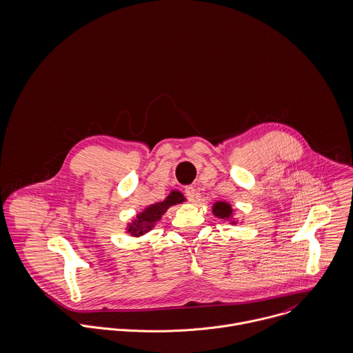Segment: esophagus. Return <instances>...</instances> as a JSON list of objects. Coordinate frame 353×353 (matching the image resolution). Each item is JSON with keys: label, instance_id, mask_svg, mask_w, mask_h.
Segmentation results:
<instances>
[{"label": "esophagus", "instance_id": "obj_1", "mask_svg": "<svg viewBox=\"0 0 353 353\" xmlns=\"http://www.w3.org/2000/svg\"><path fill=\"white\" fill-rule=\"evenodd\" d=\"M185 196L189 201H194V196H196V189L193 186H188L185 189Z\"/></svg>", "mask_w": 353, "mask_h": 353}]
</instances>
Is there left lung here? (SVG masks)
Wrapping results in <instances>:
<instances>
[{
    "label": "left lung",
    "mask_w": 353,
    "mask_h": 353,
    "mask_svg": "<svg viewBox=\"0 0 353 353\" xmlns=\"http://www.w3.org/2000/svg\"><path fill=\"white\" fill-rule=\"evenodd\" d=\"M213 213L220 219H231L232 216V208L227 202L219 201L213 205ZM235 223V221H232Z\"/></svg>",
    "instance_id": "left-lung-1"
}]
</instances>
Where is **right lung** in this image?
I'll use <instances>...</instances> for the list:
<instances>
[{
  "label": "right lung",
  "instance_id": "right-lung-1",
  "mask_svg": "<svg viewBox=\"0 0 353 353\" xmlns=\"http://www.w3.org/2000/svg\"><path fill=\"white\" fill-rule=\"evenodd\" d=\"M183 201H185V197L182 193L171 192L164 201L157 202L148 206L143 213L137 214L136 220L132 224H129L130 235L140 236V235H144L145 232H150L154 227V223L161 219V216L165 213V210L170 206Z\"/></svg>",
  "mask_w": 353,
  "mask_h": 353
}]
</instances>
